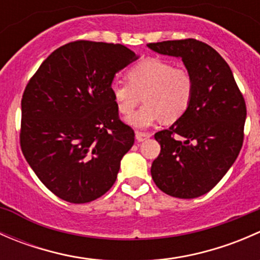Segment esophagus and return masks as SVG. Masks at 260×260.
I'll return each mask as SVG.
<instances>
[{
	"label": "esophagus",
	"instance_id": "obj_1",
	"mask_svg": "<svg viewBox=\"0 0 260 260\" xmlns=\"http://www.w3.org/2000/svg\"><path fill=\"white\" fill-rule=\"evenodd\" d=\"M151 137V135L149 133H145V132H136V140L138 141V142H143V141L147 140V138Z\"/></svg>",
	"mask_w": 260,
	"mask_h": 260
}]
</instances>
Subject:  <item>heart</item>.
I'll return each mask as SVG.
<instances>
[{"label": "heart", "instance_id": "1", "mask_svg": "<svg viewBox=\"0 0 260 260\" xmlns=\"http://www.w3.org/2000/svg\"><path fill=\"white\" fill-rule=\"evenodd\" d=\"M128 83L114 81L111 93L118 111L129 114L143 94L145 103L138 111L125 118L127 124L146 129L156 122L174 123L190 108L193 95V79L185 68L159 57H147L131 68Z\"/></svg>", "mask_w": 260, "mask_h": 260}]
</instances>
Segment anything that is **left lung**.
<instances>
[{
	"instance_id": "1",
	"label": "left lung",
	"mask_w": 260,
	"mask_h": 260,
	"mask_svg": "<svg viewBox=\"0 0 260 260\" xmlns=\"http://www.w3.org/2000/svg\"><path fill=\"white\" fill-rule=\"evenodd\" d=\"M147 46L180 57L193 79L190 108L154 135L161 152L152 164V179L167 195L199 198L224 177L242 149L245 102L230 67L208 44L186 39Z\"/></svg>"
}]
</instances>
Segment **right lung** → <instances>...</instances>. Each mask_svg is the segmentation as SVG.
<instances>
[{
	"label": "right lung",
	"mask_w": 260,
	"mask_h": 260,
	"mask_svg": "<svg viewBox=\"0 0 260 260\" xmlns=\"http://www.w3.org/2000/svg\"><path fill=\"white\" fill-rule=\"evenodd\" d=\"M137 59L120 44L74 41L51 52L26 85L21 149L57 198L90 203L117 180L135 132L118 118L111 85Z\"/></svg>",
	"instance_id": "obj_1"
}]
</instances>
